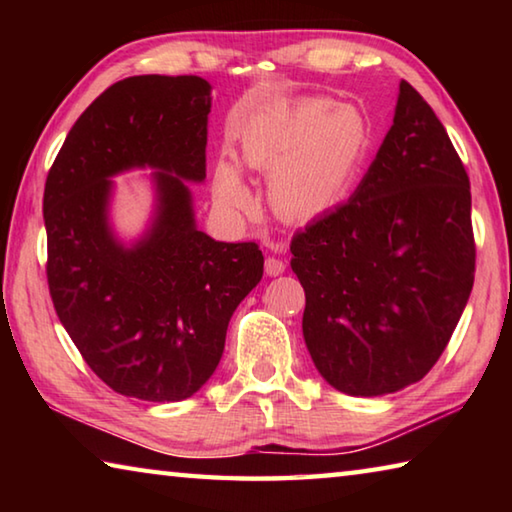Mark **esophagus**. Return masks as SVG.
<instances>
[{"mask_svg": "<svg viewBox=\"0 0 512 512\" xmlns=\"http://www.w3.org/2000/svg\"><path fill=\"white\" fill-rule=\"evenodd\" d=\"M264 271H266V275H271V277L282 275L284 271H287V264H284L280 257H266Z\"/></svg>", "mask_w": 512, "mask_h": 512, "instance_id": "34e87169", "label": "esophagus"}]
</instances>
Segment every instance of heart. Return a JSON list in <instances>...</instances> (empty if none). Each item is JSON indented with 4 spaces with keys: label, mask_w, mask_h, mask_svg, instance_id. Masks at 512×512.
Returning a JSON list of instances; mask_svg holds the SVG:
<instances>
[{
    "label": "heart",
    "mask_w": 512,
    "mask_h": 512,
    "mask_svg": "<svg viewBox=\"0 0 512 512\" xmlns=\"http://www.w3.org/2000/svg\"><path fill=\"white\" fill-rule=\"evenodd\" d=\"M239 144L241 167L271 173L273 210L309 221L348 196L368 149V128L357 110L305 97L259 108L241 128ZM239 164L223 155L214 167L212 192L228 212H248L255 203Z\"/></svg>",
    "instance_id": "b5f03b06"
}]
</instances>
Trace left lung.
I'll return each mask as SVG.
<instances>
[{"label": "left lung", "mask_w": 512, "mask_h": 512, "mask_svg": "<svg viewBox=\"0 0 512 512\" xmlns=\"http://www.w3.org/2000/svg\"><path fill=\"white\" fill-rule=\"evenodd\" d=\"M311 361L336 391L375 397L440 359L474 284L470 178L420 92L400 83L391 131L348 203L291 239Z\"/></svg>", "instance_id": "1"}]
</instances>
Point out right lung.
I'll return each instance as SVG.
<instances>
[{
  "instance_id": "obj_1",
  "label": "right lung",
  "mask_w": 512,
  "mask_h": 512,
  "mask_svg": "<svg viewBox=\"0 0 512 512\" xmlns=\"http://www.w3.org/2000/svg\"><path fill=\"white\" fill-rule=\"evenodd\" d=\"M212 85L201 76H131L76 119L45 183L47 282L60 323L112 391L180 402L212 377L239 302L257 287L255 241L225 244L196 228ZM156 169V212L124 247L107 221L109 178Z\"/></svg>"
}]
</instances>
